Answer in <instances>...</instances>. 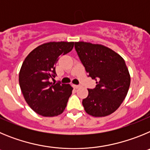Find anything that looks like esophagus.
<instances>
[{
  "mask_svg": "<svg viewBox=\"0 0 150 150\" xmlns=\"http://www.w3.org/2000/svg\"><path fill=\"white\" fill-rule=\"evenodd\" d=\"M74 88H79V86H78V85H74Z\"/></svg>",
  "mask_w": 150,
  "mask_h": 150,
  "instance_id": "34e87169",
  "label": "esophagus"
}]
</instances>
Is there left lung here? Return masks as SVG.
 I'll list each match as a JSON object with an SVG mask.
<instances>
[{"instance_id":"left-lung-1","label":"left lung","mask_w":150,"mask_h":150,"mask_svg":"<svg viewBox=\"0 0 150 150\" xmlns=\"http://www.w3.org/2000/svg\"><path fill=\"white\" fill-rule=\"evenodd\" d=\"M75 49L88 76L97 83L83 100L85 110L95 117L109 116L121 105L130 86L131 76L125 60L100 44L80 41L75 43Z\"/></svg>"}]
</instances>
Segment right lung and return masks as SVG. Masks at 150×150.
Returning <instances> with one entry per match:
<instances>
[{
    "mask_svg": "<svg viewBox=\"0 0 150 150\" xmlns=\"http://www.w3.org/2000/svg\"><path fill=\"white\" fill-rule=\"evenodd\" d=\"M74 42H49L33 50L22 63L18 82L25 100L35 112L56 116L65 109L73 88L71 85L50 82L55 78L60 55L68 53Z\"/></svg>",
    "mask_w": 150,
    "mask_h": 150,
    "instance_id": "1",
    "label": "right lung"
}]
</instances>
